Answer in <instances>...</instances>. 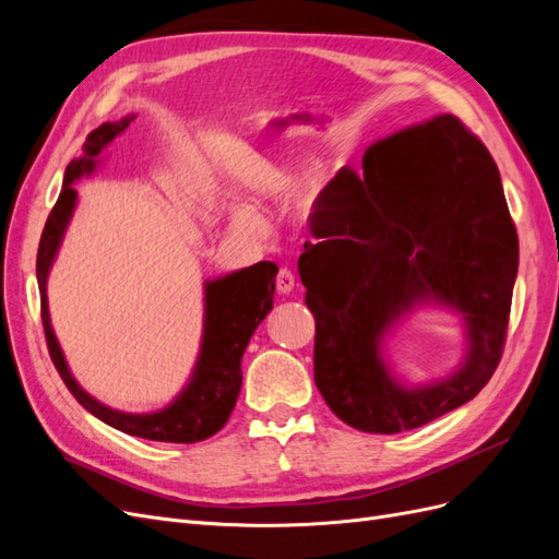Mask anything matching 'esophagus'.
I'll use <instances>...</instances> for the list:
<instances>
[{
    "mask_svg": "<svg viewBox=\"0 0 559 559\" xmlns=\"http://www.w3.org/2000/svg\"><path fill=\"white\" fill-rule=\"evenodd\" d=\"M275 284H277V292L280 294H292L294 286H296V277H294V273H292L289 267H280Z\"/></svg>",
    "mask_w": 559,
    "mask_h": 559,
    "instance_id": "34e87169",
    "label": "esophagus"
}]
</instances>
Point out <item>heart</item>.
<instances>
[{"label":"heart","mask_w":559,"mask_h":559,"mask_svg":"<svg viewBox=\"0 0 559 559\" xmlns=\"http://www.w3.org/2000/svg\"><path fill=\"white\" fill-rule=\"evenodd\" d=\"M280 193L282 195H286L292 191V181L289 179H284V181H280ZM235 218H238V224L242 226V228H247V230H257L259 228V222H257V216H253L249 210H240L238 214H235Z\"/></svg>","instance_id":"b5f03b06"}]
</instances>
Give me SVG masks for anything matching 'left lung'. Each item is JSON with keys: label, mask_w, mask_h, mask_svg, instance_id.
<instances>
[{"label": "left lung", "mask_w": 559, "mask_h": 559, "mask_svg": "<svg viewBox=\"0 0 559 559\" xmlns=\"http://www.w3.org/2000/svg\"><path fill=\"white\" fill-rule=\"evenodd\" d=\"M317 200L324 230L298 275L314 314V384L345 425L399 433L468 403L499 366L518 275V233L497 163L450 114L370 144ZM460 313L463 364L405 385L383 341L417 307Z\"/></svg>", "instance_id": "8db88e82"}]
</instances>
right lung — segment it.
I'll return each mask as SVG.
<instances>
[{
    "label": "right lung",
    "mask_w": 559,
    "mask_h": 559,
    "mask_svg": "<svg viewBox=\"0 0 559 559\" xmlns=\"http://www.w3.org/2000/svg\"><path fill=\"white\" fill-rule=\"evenodd\" d=\"M132 121L134 114L116 123H103L95 128L86 138V144H83V156L67 165L60 198L53 212L48 214L37 251V282L41 294L44 333L50 359H53L67 389L97 419H103L105 425L123 433L146 438V441L198 443L214 436L226 425L235 408V401L240 396L242 354L253 331H257L265 314L273 310L277 277V265L273 261H261L249 267L235 270V273H228L224 277L205 280V319H202V341L193 373L181 392L175 396V401L154 413L114 411L109 405L93 399L74 380L70 366L64 361L53 326H50L46 282L60 251L64 230L70 226V218L76 207V191L72 183L95 173V167L103 163V151L118 134L126 132Z\"/></svg>",
    "instance_id": "right-lung-1"
}]
</instances>
